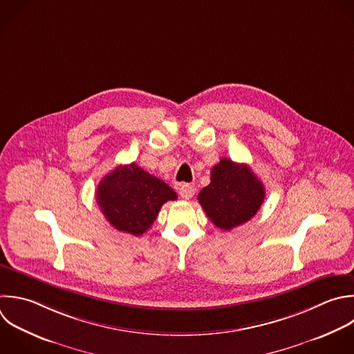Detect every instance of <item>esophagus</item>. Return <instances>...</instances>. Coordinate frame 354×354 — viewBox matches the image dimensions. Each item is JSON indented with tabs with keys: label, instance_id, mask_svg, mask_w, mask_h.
I'll use <instances>...</instances> for the list:
<instances>
[{
	"label": "esophagus",
	"instance_id": "1",
	"mask_svg": "<svg viewBox=\"0 0 354 354\" xmlns=\"http://www.w3.org/2000/svg\"><path fill=\"white\" fill-rule=\"evenodd\" d=\"M178 194L183 199H191L195 194V187L191 184H181L178 188Z\"/></svg>",
	"mask_w": 354,
	"mask_h": 354
}]
</instances>
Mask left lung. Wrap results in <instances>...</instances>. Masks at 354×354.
<instances>
[{
  "label": "left lung",
  "instance_id": "1",
  "mask_svg": "<svg viewBox=\"0 0 354 354\" xmlns=\"http://www.w3.org/2000/svg\"><path fill=\"white\" fill-rule=\"evenodd\" d=\"M210 174V184L198 195L210 221L224 231L249 221L266 196L261 181L250 167L223 158Z\"/></svg>",
  "mask_w": 354,
  "mask_h": 354
}]
</instances>
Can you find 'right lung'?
<instances>
[{
  "instance_id": "add662e5",
  "label": "right lung",
  "mask_w": 354,
  "mask_h": 354,
  "mask_svg": "<svg viewBox=\"0 0 354 354\" xmlns=\"http://www.w3.org/2000/svg\"><path fill=\"white\" fill-rule=\"evenodd\" d=\"M177 194L160 178L136 163L120 165L98 184L97 202L106 220L122 232L142 235L159 214L162 205Z\"/></svg>"
}]
</instances>
